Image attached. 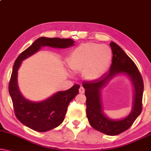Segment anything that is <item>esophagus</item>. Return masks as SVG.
<instances>
[{"instance_id":"esophagus-1","label":"esophagus","mask_w":151,"mask_h":151,"mask_svg":"<svg viewBox=\"0 0 151 151\" xmlns=\"http://www.w3.org/2000/svg\"><path fill=\"white\" fill-rule=\"evenodd\" d=\"M79 92H80V93H81V94H83V93H84V92H85V90L83 87L81 86L80 88H79Z\"/></svg>"}]
</instances>
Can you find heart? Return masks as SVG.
I'll list each match as a JSON object with an SVG mask.
<instances>
[{"label":"heart","mask_w":151,"mask_h":151,"mask_svg":"<svg viewBox=\"0 0 151 151\" xmlns=\"http://www.w3.org/2000/svg\"><path fill=\"white\" fill-rule=\"evenodd\" d=\"M112 56V50L109 46L87 42L74 49L68 62L72 70L83 72L88 80H95L109 69Z\"/></svg>","instance_id":"b5f03b06"}]
</instances>
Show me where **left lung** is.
I'll return each instance as SVG.
<instances>
[{
    "mask_svg": "<svg viewBox=\"0 0 151 151\" xmlns=\"http://www.w3.org/2000/svg\"><path fill=\"white\" fill-rule=\"evenodd\" d=\"M113 59L109 72L101 78L83 82L86 97V115L94 129L109 136H115L130 127L142 110L144 82L141 73L134 62L117 44L111 42ZM124 73L131 77L135 88L133 109L130 115L121 120L109 119L101 112L100 90L115 74Z\"/></svg>",
    "mask_w": 151,
    "mask_h": 151,
    "instance_id": "8db88e82",
    "label": "left lung"
}]
</instances>
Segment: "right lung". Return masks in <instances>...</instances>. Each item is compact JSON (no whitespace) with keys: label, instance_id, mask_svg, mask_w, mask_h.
Wrapping results in <instances>:
<instances>
[{"label":"right lung","instance_id":"right-lung-1","mask_svg":"<svg viewBox=\"0 0 151 151\" xmlns=\"http://www.w3.org/2000/svg\"><path fill=\"white\" fill-rule=\"evenodd\" d=\"M73 45L74 41L71 39L41 37L21 53L15 60L9 81V92L16 117L33 130L44 132L59 126L63 122L69 103L79 93L80 86L75 84L68 90L58 92L44 101L38 103L29 101L22 96L17 86V71L21 63L36 52L41 46L65 48Z\"/></svg>","mask_w":151,"mask_h":151}]
</instances>
